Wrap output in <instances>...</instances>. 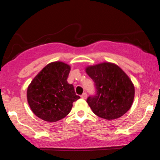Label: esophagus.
Returning <instances> with one entry per match:
<instances>
[{
    "instance_id": "obj_1",
    "label": "esophagus",
    "mask_w": 160,
    "mask_h": 160,
    "mask_svg": "<svg viewBox=\"0 0 160 160\" xmlns=\"http://www.w3.org/2000/svg\"><path fill=\"white\" fill-rule=\"evenodd\" d=\"M81 98L83 99H86V98H87V94H86V92L82 93V94L81 95Z\"/></svg>"
}]
</instances>
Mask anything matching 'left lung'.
<instances>
[{
	"label": "left lung",
	"instance_id": "left-lung-1",
	"mask_svg": "<svg viewBox=\"0 0 160 160\" xmlns=\"http://www.w3.org/2000/svg\"><path fill=\"white\" fill-rule=\"evenodd\" d=\"M86 74L94 82L95 94L86 102L95 115L111 120L122 117L132 104L135 87L119 66L109 62L89 66Z\"/></svg>",
	"mask_w": 160,
	"mask_h": 160
}]
</instances>
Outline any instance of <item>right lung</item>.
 I'll return each instance as SVG.
<instances>
[{
    "mask_svg": "<svg viewBox=\"0 0 160 160\" xmlns=\"http://www.w3.org/2000/svg\"><path fill=\"white\" fill-rule=\"evenodd\" d=\"M71 67L62 62L49 63L33 79L28 87L29 106L37 117L56 122L66 117L73 102L80 98L67 81Z\"/></svg>",
    "mask_w": 160,
    "mask_h": 160,
    "instance_id": "1",
    "label": "right lung"
}]
</instances>
